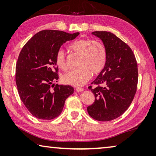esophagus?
Segmentation results:
<instances>
[{"instance_id": "obj_1", "label": "esophagus", "mask_w": 156, "mask_h": 156, "mask_svg": "<svg viewBox=\"0 0 156 156\" xmlns=\"http://www.w3.org/2000/svg\"><path fill=\"white\" fill-rule=\"evenodd\" d=\"M76 91H78V92H81V91H83L84 89L83 88H76Z\"/></svg>"}]
</instances>
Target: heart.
Returning <instances> with one entry per match:
<instances>
[{
    "label": "heart",
    "instance_id": "1",
    "mask_svg": "<svg viewBox=\"0 0 156 156\" xmlns=\"http://www.w3.org/2000/svg\"><path fill=\"white\" fill-rule=\"evenodd\" d=\"M73 52L80 55L77 69L72 70L63 74V83L74 87L83 85L91 78V73L98 75L103 70L107 62V50L100 42L88 38H79L70 44ZM58 67L65 71L67 68L64 50L60 49L56 56Z\"/></svg>",
    "mask_w": 156,
    "mask_h": 156
}]
</instances>
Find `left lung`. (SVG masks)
Returning <instances> with one entry per match:
<instances>
[{"label": "left lung", "instance_id": "8db88e82", "mask_svg": "<svg viewBox=\"0 0 156 156\" xmlns=\"http://www.w3.org/2000/svg\"><path fill=\"white\" fill-rule=\"evenodd\" d=\"M107 50V62L89 89L95 101L87 107L89 115L98 121L115 119L128 109L138 85V65L131 49L109 31H94Z\"/></svg>", "mask_w": 156, "mask_h": 156}]
</instances>
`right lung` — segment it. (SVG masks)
<instances>
[{"instance_id": "1", "label": "right lung", "mask_w": 156, "mask_h": 156, "mask_svg": "<svg viewBox=\"0 0 156 156\" xmlns=\"http://www.w3.org/2000/svg\"><path fill=\"white\" fill-rule=\"evenodd\" d=\"M79 32L43 30L24 47L16 67V83L21 100L31 114L41 120H51L61 113L66 99L73 93L69 85H58L56 56L63 44Z\"/></svg>"}]
</instances>
